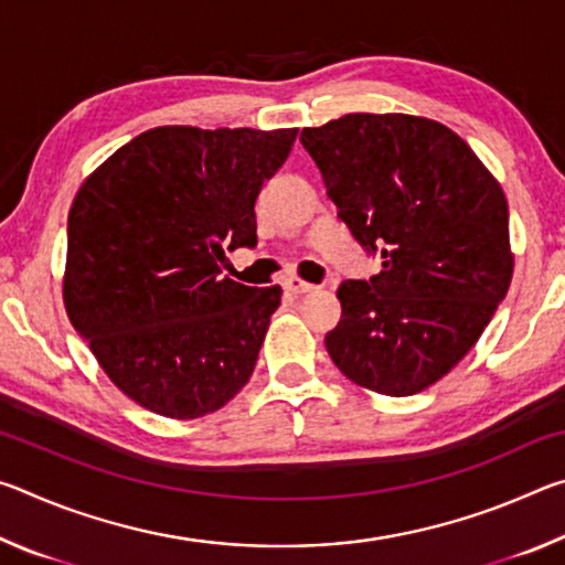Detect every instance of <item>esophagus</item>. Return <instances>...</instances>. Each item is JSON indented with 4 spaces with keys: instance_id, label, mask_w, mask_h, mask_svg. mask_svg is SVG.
<instances>
[{
    "instance_id": "1",
    "label": "esophagus",
    "mask_w": 565,
    "mask_h": 565,
    "mask_svg": "<svg viewBox=\"0 0 565 565\" xmlns=\"http://www.w3.org/2000/svg\"><path fill=\"white\" fill-rule=\"evenodd\" d=\"M284 289L289 294H311V291H317V286L296 279V276H289V279H284Z\"/></svg>"
}]
</instances>
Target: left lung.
Instances as JSON below:
<instances>
[{"mask_svg":"<svg viewBox=\"0 0 565 565\" xmlns=\"http://www.w3.org/2000/svg\"><path fill=\"white\" fill-rule=\"evenodd\" d=\"M369 281L339 286L331 361L353 384L411 396L436 384L489 327L513 276L509 204L471 147L408 114H347L301 131Z\"/></svg>","mask_w":565,"mask_h":565,"instance_id":"1","label":"left lung"}]
</instances>
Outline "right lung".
Instances as JSON below:
<instances>
[{"label": "right lung", "instance_id": "1", "mask_svg": "<svg viewBox=\"0 0 565 565\" xmlns=\"http://www.w3.org/2000/svg\"><path fill=\"white\" fill-rule=\"evenodd\" d=\"M296 129L157 127L76 191L64 306L124 394L199 418L252 376L279 286L222 279L226 248L256 246L254 204Z\"/></svg>", "mask_w": 565, "mask_h": 565}]
</instances>
